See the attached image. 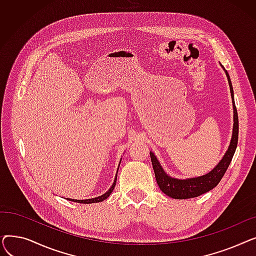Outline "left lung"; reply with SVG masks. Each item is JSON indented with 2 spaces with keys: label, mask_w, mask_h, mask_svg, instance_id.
<instances>
[{
  "label": "left lung",
  "mask_w": 256,
  "mask_h": 256,
  "mask_svg": "<svg viewBox=\"0 0 256 256\" xmlns=\"http://www.w3.org/2000/svg\"><path fill=\"white\" fill-rule=\"evenodd\" d=\"M223 70H224V67H223ZM225 74H226V76L228 80V84H230V94H232V98L234 128H232V137L230 140V146H228L227 152H225L224 156L218 163V165L214 167L212 171L204 174V176L192 178L178 180V178H174L169 176L168 174L164 171L162 166L160 165L156 156L150 152L152 164L154 167L156 182L160 186V191L169 197H172L174 199H189V198L198 197L200 195H202V194L210 191L220 182L228 166H230V164L232 162V156L236 150L238 139V117L236 108L234 104V89H232V80H230V74H228V72L226 70H225Z\"/></svg>",
  "instance_id": "8db88e82"
}]
</instances>
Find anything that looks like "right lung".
Wrapping results in <instances>:
<instances>
[{
  "label": "right lung",
  "mask_w": 256,
  "mask_h": 256,
  "mask_svg": "<svg viewBox=\"0 0 256 256\" xmlns=\"http://www.w3.org/2000/svg\"><path fill=\"white\" fill-rule=\"evenodd\" d=\"M117 172H118V170H117ZM116 176H117V174H116ZM116 180H117V178H115L114 182H113V184H112V186L110 188V189L108 190L104 194H102V195H100V196H98V197L91 198V199H85V200H76V199H70V198H67V199L70 200V201H74V202H78V204H96V202H100V201H104V199H106L108 197H109V196H110V194L113 192L114 188H115V184H116Z\"/></svg>",
  "instance_id": "right-lung-1"
}]
</instances>
